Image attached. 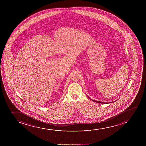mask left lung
<instances>
[{"label": "left lung", "mask_w": 146, "mask_h": 146, "mask_svg": "<svg viewBox=\"0 0 146 146\" xmlns=\"http://www.w3.org/2000/svg\"><path fill=\"white\" fill-rule=\"evenodd\" d=\"M89 98H90V99H91L92 100L94 101V102H96V103H101V104H108V103H110L114 102H115V101H116L117 100H116L114 101H113V102H101V101H98L94 100H93V99H92L91 98H90L89 97Z\"/></svg>", "instance_id": "1"}]
</instances>
